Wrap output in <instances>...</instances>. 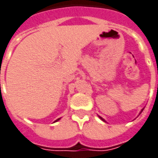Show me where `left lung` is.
I'll return each instance as SVG.
<instances>
[{
	"label": "left lung",
	"mask_w": 158,
	"mask_h": 158,
	"mask_svg": "<svg viewBox=\"0 0 158 158\" xmlns=\"http://www.w3.org/2000/svg\"><path fill=\"white\" fill-rule=\"evenodd\" d=\"M143 110H144V108H143V109H142L141 110H140V112H139V115H138V117H139V115H140V114H141V112H142V111H143ZM99 118H100V119H101V120L103 121V122H105V123H106V121L105 120L104 118H102V117H100V116H99Z\"/></svg>",
	"instance_id": "8db88e82"
}]
</instances>
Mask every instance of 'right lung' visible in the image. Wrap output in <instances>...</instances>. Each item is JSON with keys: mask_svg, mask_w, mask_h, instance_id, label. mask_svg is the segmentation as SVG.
<instances>
[{"mask_svg": "<svg viewBox=\"0 0 158 158\" xmlns=\"http://www.w3.org/2000/svg\"><path fill=\"white\" fill-rule=\"evenodd\" d=\"M60 120V118H59V119H57V120H55L54 121V122H53V123H56V122H58V121H59Z\"/></svg>", "mask_w": 158, "mask_h": 158, "instance_id": "right-lung-1", "label": "right lung"}]
</instances>
